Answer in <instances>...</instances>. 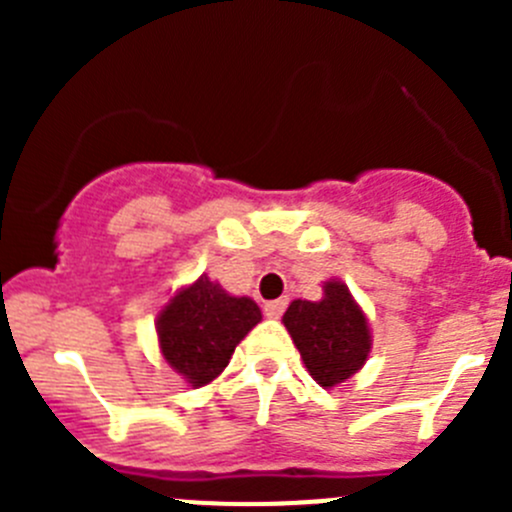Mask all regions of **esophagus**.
Returning a JSON list of instances; mask_svg holds the SVG:
<instances>
[{
  "mask_svg": "<svg viewBox=\"0 0 512 512\" xmlns=\"http://www.w3.org/2000/svg\"><path fill=\"white\" fill-rule=\"evenodd\" d=\"M287 309V299H272V302L265 304V314L270 319H277L282 317V312Z\"/></svg>",
  "mask_w": 512,
  "mask_h": 512,
  "instance_id": "34e87169",
  "label": "esophagus"
}]
</instances>
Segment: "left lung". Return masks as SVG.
I'll use <instances>...</instances> for the list:
<instances>
[{
  "label": "left lung",
  "instance_id": "obj_1",
  "mask_svg": "<svg viewBox=\"0 0 512 512\" xmlns=\"http://www.w3.org/2000/svg\"><path fill=\"white\" fill-rule=\"evenodd\" d=\"M282 322L312 379L324 389L347 381L369 359V322L344 282H324L319 302L294 299Z\"/></svg>",
  "mask_w": 512,
  "mask_h": 512
}]
</instances>
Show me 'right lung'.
<instances>
[{
	"label": "right lung",
	"mask_w": 512,
	"mask_h": 512,
	"mask_svg": "<svg viewBox=\"0 0 512 512\" xmlns=\"http://www.w3.org/2000/svg\"><path fill=\"white\" fill-rule=\"evenodd\" d=\"M260 319V307L250 297H232L203 275L160 309V354L170 369L198 389L223 374L237 344Z\"/></svg>",
	"instance_id": "obj_1"
}]
</instances>
